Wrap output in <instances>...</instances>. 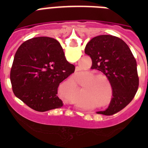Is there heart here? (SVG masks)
<instances>
[{"mask_svg":"<svg viewBox=\"0 0 148 148\" xmlns=\"http://www.w3.org/2000/svg\"><path fill=\"white\" fill-rule=\"evenodd\" d=\"M106 77V76L104 75V74H101V73H96V74H92V76H91V78H97V77ZM103 79L102 78V77H101V78H99V81H103Z\"/></svg>","mask_w":148,"mask_h":148,"instance_id":"obj_1","label":"heart"}]
</instances>
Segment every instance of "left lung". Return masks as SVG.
<instances>
[{"label":"left lung","mask_w":148,"mask_h":148,"mask_svg":"<svg viewBox=\"0 0 148 148\" xmlns=\"http://www.w3.org/2000/svg\"><path fill=\"white\" fill-rule=\"evenodd\" d=\"M84 52L91 58V69L105 74L112 87L110 105L97 114H114L125 108L138 91L139 78L135 58L124 40L112 35L92 38L86 45Z\"/></svg>","instance_id":"obj_1"}]
</instances>
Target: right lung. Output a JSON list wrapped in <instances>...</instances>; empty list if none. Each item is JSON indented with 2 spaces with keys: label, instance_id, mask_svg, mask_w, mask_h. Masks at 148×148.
Masks as SVG:
<instances>
[{
  "label": "right lung",
  "instance_id": "obj_1",
  "mask_svg": "<svg viewBox=\"0 0 148 148\" xmlns=\"http://www.w3.org/2000/svg\"><path fill=\"white\" fill-rule=\"evenodd\" d=\"M74 70L58 40L47 37L31 38L15 53L10 77L13 92L37 111L61 108L58 86Z\"/></svg>",
  "mask_w": 148,
  "mask_h": 148
}]
</instances>
